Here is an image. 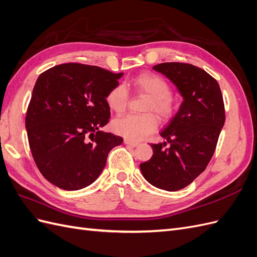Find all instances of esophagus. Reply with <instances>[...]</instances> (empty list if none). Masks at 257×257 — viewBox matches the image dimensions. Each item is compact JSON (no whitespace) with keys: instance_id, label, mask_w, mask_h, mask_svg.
Here are the masks:
<instances>
[{"instance_id":"34e87169","label":"esophagus","mask_w":257,"mask_h":257,"mask_svg":"<svg viewBox=\"0 0 257 257\" xmlns=\"http://www.w3.org/2000/svg\"><path fill=\"white\" fill-rule=\"evenodd\" d=\"M124 144L125 145H127V146H130V147H133V148H135V147H137L139 144L138 143H136V142H132V141H130V139H124Z\"/></svg>"}]
</instances>
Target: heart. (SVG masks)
<instances>
[{"instance_id": "b5f03b06", "label": "heart", "mask_w": 257, "mask_h": 257, "mask_svg": "<svg viewBox=\"0 0 257 257\" xmlns=\"http://www.w3.org/2000/svg\"><path fill=\"white\" fill-rule=\"evenodd\" d=\"M134 89L148 100L143 107L145 114H127L112 122L115 134L137 142L150 135L158 127V120L168 121L177 110V102L173 97L172 87L162 76L154 73H143L132 80ZM130 94L124 84H116L106 95V103L109 109L116 114L126 110Z\"/></svg>"}]
</instances>
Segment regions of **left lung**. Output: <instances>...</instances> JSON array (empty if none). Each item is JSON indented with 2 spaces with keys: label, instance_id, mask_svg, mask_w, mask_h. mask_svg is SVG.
<instances>
[{
  "label": "left lung",
  "instance_id": "8db88e82",
  "mask_svg": "<svg viewBox=\"0 0 257 257\" xmlns=\"http://www.w3.org/2000/svg\"><path fill=\"white\" fill-rule=\"evenodd\" d=\"M153 69L177 85L183 103L161 132L170 146L150 144L153 155L141 170L157 188L178 191L203 173L212 158L225 122L223 96L217 81L195 65L166 62Z\"/></svg>",
  "mask_w": 257,
  "mask_h": 257
}]
</instances>
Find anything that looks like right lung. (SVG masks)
Masks as SVG:
<instances>
[{
  "mask_svg": "<svg viewBox=\"0 0 257 257\" xmlns=\"http://www.w3.org/2000/svg\"><path fill=\"white\" fill-rule=\"evenodd\" d=\"M122 73L64 63L42 73L28 106L26 127L41 174L60 189L75 191L94 182L107 155L123 138L99 131L109 122L106 103Z\"/></svg>",
  "mask_w": 257,
  "mask_h": 257,
  "instance_id": "add662e5",
  "label": "right lung"
}]
</instances>
